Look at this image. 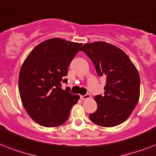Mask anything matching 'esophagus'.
Wrapping results in <instances>:
<instances>
[{"label":"esophagus","mask_w":156,"mask_h":156,"mask_svg":"<svg viewBox=\"0 0 156 156\" xmlns=\"http://www.w3.org/2000/svg\"><path fill=\"white\" fill-rule=\"evenodd\" d=\"M81 98H82V100L90 99V94H85V95H81Z\"/></svg>","instance_id":"esophagus-1"}]
</instances>
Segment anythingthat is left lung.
Segmentation results:
<instances>
[{"label":"left lung","mask_w":156,"mask_h":156,"mask_svg":"<svg viewBox=\"0 0 156 156\" xmlns=\"http://www.w3.org/2000/svg\"><path fill=\"white\" fill-rule=\"evenodd\" d=\"M81 50L93 62L98 76L107 78L104 95H97V111L89 117L94 124L112 127L126 121L140 95V78L122 49L105 41L87 43Z\"/></svg>","instance_id":"left-lung-1"}]
</instances>
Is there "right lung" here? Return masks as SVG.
<instances>
[{"instance_id":"obj_1","label":"right lung","mask_w":156,"mask_h":156,"mask_svg":"<svg viewBox=\"0 0 156 156\" xmlns=\"http://www.w3.org/2000/svg\"><path fill=\"white\" fill-rule=\"evenodd\" d=\"M82 43L62 38L42 41L30 52L20 69L19 93L27 114L45 127L60 126L69 117L79 95L62 89L68 67Z\"/></svg>"}]
</instances>
